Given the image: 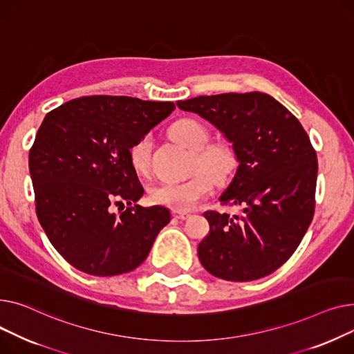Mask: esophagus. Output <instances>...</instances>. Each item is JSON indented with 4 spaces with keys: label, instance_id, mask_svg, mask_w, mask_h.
I'll return each mask as SVG.
<instances>
[{
    "label": "esophagus",
    "instance_id": "34e87169",
    "mask_svg": "<svg viewBox=\"0 0 354 354\" xmlns=\"http://www.w3.org/2000/svg\"><path fill=\"white\" fill-rule=\"evenodd\" d=\"M173 217L177 218V220H187V218L190 217V214L185 213V212H177V210H174V212H173Z\"/></svg>",
    "mask_w": 354,
    "mask_h": 354
}]
</instances>
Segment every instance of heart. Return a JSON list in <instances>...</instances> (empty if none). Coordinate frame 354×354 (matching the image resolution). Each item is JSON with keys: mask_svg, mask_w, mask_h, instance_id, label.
Returning <instances> with one entry per match:
<instances>
[{"mask_svg": "<svg viewBox=\"0 0 354 354\" xmlns=\"http://www.w3.org/2000/svg\"><path fill=\"white\" fill-rule=\"evenodd\" d=\"M170 136L184 147L194 151L193 170L196 174L185 181H164L150 190L154 204L169 207L177 212H190L209 197L217 181H225L237 164V154L230 142L210 140L204 124L193 118H183L170 127ZM151 136H142L129 149L131 169L141 177L151 171Z\"/></svg>", "mask_w": 354, "mask_h": 354, "instance_id": "heart-1", "label": "heart"}]
</instances>
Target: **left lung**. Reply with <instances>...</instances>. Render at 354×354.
Returning <instances> with one entry per match:
<instances>
[{
  "mask_svg": "<svg viewBox=\"0 0 354 354\" xmlns=\"http://www.w3.org/2000/svg\"><path fill=\"white\" fill-rule=\"evenodd\" d=\"M233 142L239 169L220 196L243 216L205 212L209 236L198 259L210 274L252 281L272 274L296 252L315 216L317 156L300 121L266 93H225L177 101Z\"/></svg>",
  "mask_w": 354,
  "mask_h": 354,
  "instance_id": "1",
  "label": "left lung"
}]
</instances>
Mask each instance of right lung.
I'll use <instances>...</instances> for the list:
<instances>
[{
    "instance_id": "1",
    "label": "right lung",
    "mask_w": 354,
    "mask_h": 354,
    "mask_svg": "<svg viewBox=\"0 0 354 354\" xmlns=\"http://www.w3.org/2000/svg\"><path fill=\"white\" fill-rule=\"evenodd\" d=\"M174 109L171 101L90 95L54 109L39 126L28 158L37 217L55 250L80 272H131L169 224L165 207L136 204L144 189L129 149ZM122 201L128 209L113 214Z\"/></svg>"
}]
</instances>
